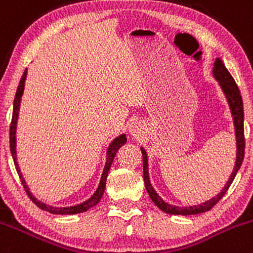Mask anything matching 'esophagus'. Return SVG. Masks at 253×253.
<instances>
[{"label": "esophagus", "mask_w": 253, "mask_h": 253, "mask_svg": "<svg viewBox=\"0 0 253 253\" xmlns=\"http://www.w3.org/2000/svg\"><path fill=\"white\" fill-rule=\"evenodd\" d=\"M129 132H131V133L133 134V135H135V137H137V135H139V133H140L139 125H138V124H132V126L129 127Z\"/></svg>", "instance_id": "obj_1"}]
</instances>
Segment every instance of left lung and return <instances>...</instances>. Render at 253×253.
Returning <instances> with one entry per match:
<instances>
[{"label":"left lung","mask_w":253,"mask_h":253,"mask_svg":"<svg viewBox=\"0 0 253 253\" xmlns=\"http://www.w3.org/2000/svg\"><path fill=\"white\" fill-rule=\"evenodd\" d=\"M213 76L219 82L220 87H222L223 92H224L225 97H227L228 103H229L230 110H232V115L234 120V126H235V134H236V161L235 166H234V171L232 175H230L229 180L227 184L224 185L223 190L214 196L211 200L206 201V203L196 205V206H189V207H178L172 206V205L165 203L164 200L158 195L154 188L151 187L150 180H149V172H148V156L147 151L143 148H140L143 154V178H144L145 183V189H147L149 196L154 204L161 210V211L166 212L169 214H182V216H188V214H196V213H203V212L210 211L212 207L216 205L220 199L223 198L229 187L232 185L234 178H235L236 173H238L239 169H240L241 164H243L244 155H245V135H244V106H243V98H241L240 91H239L238 84L234 81L233 76L230 75L229 71L224 66L222 60L217 58L214 62L213 68Z\"/></svg>","instance_id":"left-lung-1"}]
</instances>
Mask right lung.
<instances>
[{"label": "right lung", "instance_id": "obj_1", "mask_svg": "<svg viewBox=\"0 0 253 253\" xmlns=\"http://www.w3.org/2000/svg\"><path fill=\"white\" fill-rule=\"evenodd\" d=\"M25 79H26V69L24 71L23 76H21L20 82H19V86H18L17 93H15V98H14V104H13V115H12V122H10V127H9V147H10V153H12L13 156V160H14L15 164V169H17L18 174H19L20 180H21V184H23L24 189H25L26 194L30 198V200L33 201L34 204L36 205L37 207H40L41 210H44V211H48L49 213H54V214H75V213H82V212H86L87 210H89L91 207L95 206L102 199L103 194H104V189H105V184H106V177H108V172L110 169L111 164H113L114 158H115L116 153L125 143L127 142V138L125 134L119 135L118 138L111 142V144L109 145L108 151H106V162H105V166H104V171H103L102 178H100V183L98 185L97 190L95 193L93 194L91 198L88 199L87 201L84 203L80 204V205H75V206H70V207H53L49 206V205H46L41 201H39L33 194L30 193L29 190L28 185H26L25 180H24L23 175L20 173V169L19 166H18V162H17V151H15V129H17V121H18V113H19V105H20V99H21V95H23L24 92V84H25Z\"/></svg>", "mask_w": 253, "mask_h": 253}]
</instances>
